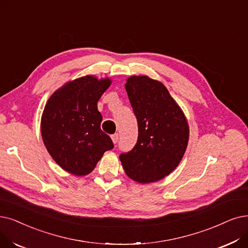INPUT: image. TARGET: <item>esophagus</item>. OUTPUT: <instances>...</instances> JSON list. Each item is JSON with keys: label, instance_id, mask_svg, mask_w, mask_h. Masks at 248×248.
Here are the masks:
<instances>
[{"label": "esophagus", "instance_id": "34e87169", "mask_svg": "<svg viewBox=\"0 0 248 248\" xmlns=\"http://www.w3.org/2000/svg\"><path fill=\"white\" fill-rule=\"evenodd\" d=\"M111 137H112V140H113L114 143H117V142H118V140H119V134H118V133L113 134Z\"/></svg>", "mask_w": 248, "mask_h": 248}]
</instances>
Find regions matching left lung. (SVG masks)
Listing matches in <instances>:
<instances>
[{
    "instance_id": "8db88e82",
    "label": "left lung",
    "mask_w": 248,
    "mask_h": 248,
    "mask_svg": "<svg viewBox=\"0 0 248 248\" xmlns=\"http://www.w3.org/2000/svg\"><path fill=\"white\" fill-rule=\"evenodd\" d=\"M138 125L134 147L120 155L125 173L140 183L163 179L180 163L189 129L181 108L166 86L147 76L125 84Z\"/></svg>"
}]
</instances>
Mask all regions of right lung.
Here are the masks:
<instances>
[{"mask_svg":"<svg viewBox=\"0 0 248 248\" xmlns=\"http://www.w3.org/2000/svg\"><path fill=\"white\" fill-rule=\"evenodd\" d=\"M108 79L84 76L58 90L45 107L42 136L48 154L69 173H91L106 151L114 147L101 129L97 102L110 86Z\"/></svg>","mask_w":248,"mask_h":248,"instance_id":"obj_1","label":"right lung"}]
</instances>
